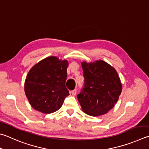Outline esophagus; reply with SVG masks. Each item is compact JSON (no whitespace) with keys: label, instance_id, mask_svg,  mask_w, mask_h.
Wrapping results in <instances>:
<instances>
[{"label":"esophagus","instance_id":"esophagus-1","mask_svg":"<svg viewBox=\"0 0 149 149\" xmlns=\"http://www.w3.org/2000/svg\"><path fill=\"white\" fill-rule=\"evenodd\" d=\"M71 94L73 95V96H74V95H76V94H77V89H74V90H72V91H71Z\"/></svg>","mask_w":149,"mask_h":149}]
</instances>
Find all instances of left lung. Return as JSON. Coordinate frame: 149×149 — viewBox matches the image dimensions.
<instances>
[{"label":"left lung","mask_w":149,"mask_h":149,"mask_svg":"<svg viewBox=\"0 0 149 149\" xmlns=\"http://www.w3.org/2000/svg\"><path fill=\"white\" fill-rule=\"evenodd\" d=\"M84 88L77 95L84 113L99 116L114 107L122 91V84L114 67L103 60L81 63Z\"/></svg>","instance_id":"1"}]
</instances>
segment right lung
<instances>
[{
    "label": "right lung",
    "mask_w": 149,
    "mask_h": 149,
    "mask_svg": "<svg viewBox=\"0 0 149 149\" xmlns=\"http://www.w3.org/2000/svg\"><path fill=\"white\" fill-rule=\"evenodd\" d=\"M67 60L49 56L35 64L24 82V92L32 107L43 113H51L63 105L69 95L65 87Z\"/></svg>",
    "instance_id": "add662e5"
}]
</instances>
